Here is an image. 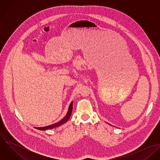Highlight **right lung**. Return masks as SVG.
Returning <instances> with one entry per match:
<instances>
[{
  "mask_svg": "<svg viewBox=\"0 0 160 160\" xmlns=\"http://www.w3.org/2000/svg\"><path fill=\"white\" fill-rule=\"evenodd\" d=\"M72 102L71 103L69 107L68 112V113L67 114V116L63 118L62 119L61 121H60L59 122H56L55 124H53L52 125H50V126H46V127H42V128H36V129H39V130H47V129H53L54 128H56V127H58L63 124H64L65 122H66L69 118L71 113H72Z\"/></svg>",
  "mask_w": 160,
  "mask_h": 160,
  "instance_id": "obj_1",
  "label": "right lung"
}]
</instances>
